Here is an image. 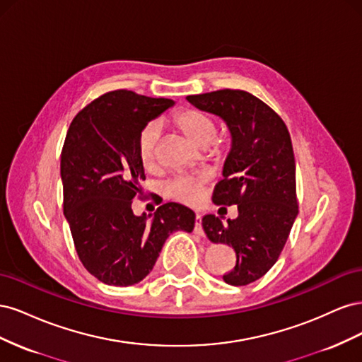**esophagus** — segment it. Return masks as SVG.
I'll list each match as a JSON object with an SVG mask.
<instances>
[{
	"label": "esophagus",
	"instance_id": "34e87169",
	"mask_svg": "<svg viewBox=\"0 0 362 362\" xmlns=\"http://www.w3.org/2000/svg\"><path fill=\"white\" fill-rule=\"evenodd\" d=\"M194 229L198 234H204V229H202V217L199 214H196L194 218Z\"/></svg>",
	"mask_w": 362,
	"mask_h": 362
}]
</instances>
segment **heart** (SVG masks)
<instances>
[{
	"label": "heart",
	"mask_w": 362,
	"mask_h": 362,
	"mask_svg": "<svg viewBox=\"0 0 362 362\" xmlns=\"http://www.w3.org/2000/svg\"><path fill=\"white\" fill-rule=\"evenodd\" d=\"M170 122L193 145L199 148H206L210 145L214 146V151H218V146L214 141L217 125L213 116L202 110H198V108H182V110L172 115ZM158 137L160 128L154 122H149L140 131L137 139V154L141 166L145 169H152L156 166ZM164 192L172 199L181 202H194L198 201L201 194V181L189 177H178L168 182L166 187H164Z\"/></svg>",
	"instance_id": "obj_1"
}]
</instances>
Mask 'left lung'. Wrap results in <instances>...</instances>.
Here are the masks:
<instances>
[{"instance_id":"left-lung-1","label":"left lung","mask_w":362,"mask_h":362,"mask_svg":"<svg viewBox=\"0 0 362 362\" xmlns=\"http://www.w3.org/2000/svg\"><path fill=\"white\" fill-rule=\"evenodd\" d=\"M187 101L222 117L231 133V151L213 202L237 205L238 217L223 225L214 214H206L202 226L213 243L235 250V266L223 281L247 286L278 261L299 213L290 133L279 115L245 90L190 95Z\"/></svg>"}]
</instances>
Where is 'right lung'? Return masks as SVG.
<instances>
[{"mask_svg": "<svg viewBox=\"0 0 362 362\" xmlns=\"http://www.w3.org/2000/svg\"><path fill=\"white\" fill-rule=\"evenodd\" d=\"M175 103L131 90L96 98L74 117L62 149L63 213L83 266L107 286H134L154 267L166 238L192 233L194 213L168 202L154 217L133 213L145 170L137 139Z\"/></svg>", "mask_w": 362, "mask_h": 362, "instance_id": "right-lung-1", "label": "right lung"}]
</instances>
